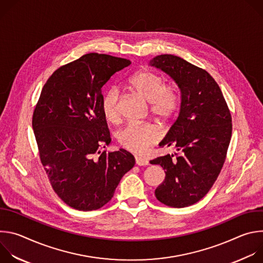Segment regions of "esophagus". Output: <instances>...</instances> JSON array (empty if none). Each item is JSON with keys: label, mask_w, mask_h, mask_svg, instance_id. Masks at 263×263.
<instances>
[{"label": "esophagus", "mask_w": 263, "mask_h": 263, "mask_svg": "<svg viewBox=\"0 0 263 263\" xmlns=\"http://www.w3.org/2000/svg\"><path fill=\"white\" fill-rule=\"evenodd\" d=\"M135 162L137 165L142 166V165H147L148 164V160L142 157H135Z\"/></svg>", "instance_id": "34e87169"}]
</instances>
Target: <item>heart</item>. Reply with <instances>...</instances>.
<instances>
[{
    "label": "heart",
    "instance_id": "heart-1",
    "mask_svg": "<svg viewBox=\"0 0 263 263\" xmlns=\"http://www.w3.org/2000/svg\"><path fill=\"white\" fill-rule=\"evenodd\" d=\"M129 88L149 103V111L161 123L171 122L181 105V93L177 83H165L160 73L141 70L129 79ZM101 108L108 122L117 123L121 118V93L118 87L109 88L102 97ZM118 141L133 153H141L156 143L160 137L158 130L151 124L130 123L118 132Z\"/></svg>",
    "mask_w": 263,
    "mask_h": 263
}]
</instances>
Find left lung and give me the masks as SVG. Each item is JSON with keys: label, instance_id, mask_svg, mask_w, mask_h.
<instances>
[{"label": "left lung", "instance_id": "left-lung-1", "mask_svg": "<svg viewBox=\"0 0 263 263\" xmlns=\"http://www.w3.org/2000/svg\"><path fill=\"white\" fill-rule=\"evenodd\" d=\"M151 64L168 73L181 89V109L159 146L175 145L177 153L151 160L165 179L155 196L162 204L191 206L211 190L226 160L232 118L222 92L205 69L178 56H156Z\"/></svg>", "mask_w": 263, "mask_h": 263}]
</instances>
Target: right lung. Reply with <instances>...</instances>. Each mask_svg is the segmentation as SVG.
Wrapping results in <instances>:
<instances>
[{"label": "right lung", "instance_id": "obj_1", "mask_svg": "<svg viewBox=\"0 0 263 263\" xmlns=\"http://www.w3.org/2000/svg\"><path fill=\"white\" fill-rule=\"evenodd\" d=\"M130 64L124 58L85 54L52 73L33 111L42 164L54 192L73 209L103 207L135 164L124 148L101 152L111 141L101 108L102 87Z\"/></svg>", "mask_w": 263, "mask_h": 263}]
</instances>
